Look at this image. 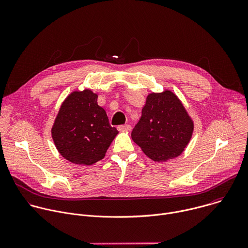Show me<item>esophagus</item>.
<instances>
[{
    "mask_svg": "<svg viewBox=\"0 0 248 248\" xmlns=\"http://www.w3.org/2000/svg\"><path fill=\"white\" fill-rule=\"evenodd\" d=\"M118 129L120 131H129L131 129V125L130 124H124V125H119Z\"/></svg>",
    "mask_w": 248,
    "mask_h": 248,
    "instance_id": "1",
    "label": "esophagus"
}]
</instances>
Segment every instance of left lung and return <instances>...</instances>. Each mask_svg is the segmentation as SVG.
Returning <instances> with one entry per match:
<instances>
[{
    "label": "left lung",
    "mask_w": 248,
    "mask_h": 248,
    "mask_svg": "<svg viewBox=\"0 0 248 248\" xmlns=\"http://www.w3.org/2000/svg\"><path fill=\"white\" fill-rule=\"evenodd\" d=\"M192 132L193 123L184 105L166 90L147 96L131 138L150 159L164 162L183 153Z\"/></svg>",
    "instance_id": "left-lung-1"
}]
</instances>
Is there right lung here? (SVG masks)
Returning a JSON list of instances; mask_svg holds the SVG:
<instances>
[{
  "label": "right lung",
  "instance_id": "obj_1",
  "mask_svg": "<svg viewBox=\"0 0 248 248\" xmlns=\"http://www.w3.org/2000/svg\"><path fill=\"white\" fill-rule=\"evenodd\" d=\"M98 95L89 89L75 91L64 100L52 128V137L61 155L78 165H92L105 157L115 136Z\"/></svg>",
  "mask_w": 248,
  "mask_h": 248
}]
</instances>
